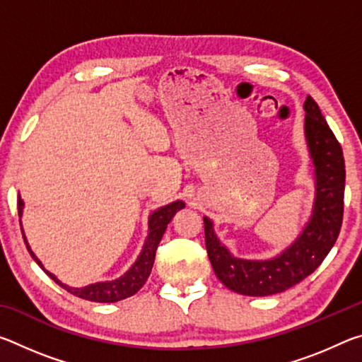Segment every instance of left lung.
<instances>
[{
	"label": "left lung",
	"mask_w": 362,
	"mask_h": 362,
	"mask_svg": "<svg viewBox=\"0 0 362 362\" xmlns=\"http://www.w3.org/2000/svg\"><path fill=\"white\" fill-rule=\"evenodd\" d=\"M305 136L315 164L316 198L310 222L284 252L269 260H244L230 254L204 217L206 249L217 278L243 296H273L298 284L326 259L339 238L345 194L343 151L313 97H306Z\"/></svg>",
	"instance_id": "1"
}]
</instances>
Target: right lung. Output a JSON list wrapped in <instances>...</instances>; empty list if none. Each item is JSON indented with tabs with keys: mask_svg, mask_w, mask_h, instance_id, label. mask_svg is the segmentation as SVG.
<instances>
[{
	"mask_svg": "<svg viewBox=\"0 0 362 362\" xmlns=\"http://www.w3.org/2000/svg\"><path fill=\"white\" fill-rule=\"evenodd\" d=\"M183 207H185V204H183L182 201H174V203H170L164 207H159L158 211L153 212L150 216V220H148L150 233H148V236H146L144 249H142V252H140L136 263H134V265L118 279L107 281V283H95V284H90L86 287H70V286L60 283V281L54 276L52 273L46 272L45 267L41 265V262L36 259V255L32 252V249H30V246H28L27 238H25V235H23V231H22V236H23V241H25V244H27V249H28L30 255H32V259L38 263V265L45 269V273L47 274V276L56 281L60 287H64L65 291H69L70 293H73V296L84 298V300H90V302L113 303V302H118V300L134 296V293L139 292L140 287L146 283V279H148L150 273H151L153 263H155L158 244H159V241H161L164 231H166V228H168V223L173 220L175 212L183 209ZM17 209H19V217H22L23 201L21 199V196H19V199H17Z\"/></svg>",
	"mask_w": 362,
	"mask_h": 362,
	"instance_id": "1",
	"label": "right lung"
}]
</instances>
